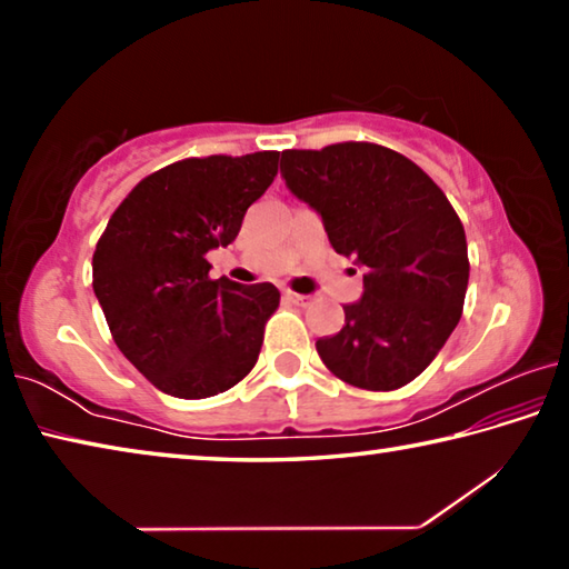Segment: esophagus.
I'll return each instance as SVG.
<instances>
[{
	"mask_svg": "<svg viewBox=\"0 0 569 569\" xmlns=\"http://www.w3.org/2000/svg\"><path fill=\"white\" fill-rule=\"evenodd\" d=\"M286 301H291L296 306H308L311 303V296H303V293H296V291H283Z\"/></svg>",
	"mask_w": 569,
	"mask_h": 569,
	"instance_id": "34e87169",
	"label": "esophagus"
}]
</instances>
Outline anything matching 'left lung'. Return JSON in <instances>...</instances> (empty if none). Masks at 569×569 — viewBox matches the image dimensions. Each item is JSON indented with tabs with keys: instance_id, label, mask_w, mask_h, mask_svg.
Here are the masks:
<instances>
[{
	"instance_id": "left-lung-1",
	"label": "left lung",
	"mask_w": 569,
	"mask_h": 569,
	"mask_svg": "<svg viewBox=\"0 0 569 569\" xmlns=\"http://www.w3.org/2000/svg\"><path fill=\"white\" fill-rule=\"evenodd\" d=\"M293 196L323 218L336 253L363 266V298L316 341L333 377L369 391L407 387L457 329L469 283L465 226L417 162L377 142L283 150Z\"/></svg>"
}]
</instances>
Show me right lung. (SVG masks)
<instances>
[{
	"instance_id": "right-lung-1",
	"label": "right lung",
	"mask_w": 569,
	"mask_h": 569,
	"mask_svg": "<svg viewBox=\"0 0 569 569\" xmlns=\"http://www.w3.org/2000/svg\"><path fill=\"white\" fill-rule=\"evenodd\" d=\"M276 150L186 158L150 172L110 216L92 288L118 349L152 387L208 399L243 381L281 303L273 283L208 276L278 172Z\"/></svg>"
}]
</instances>
